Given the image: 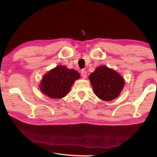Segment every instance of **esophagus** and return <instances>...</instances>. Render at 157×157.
<instances>
[{
  "label": "esophagus",
  "instance_id": "34e87169",
  "mask_svg": "<svg viewBox=\"0 0 157 157\" xmlns=\"http://www.w3.org/2000/svg\"><path fill=\"white\" fill-rule=\"evenodd\" d=\"M81 75H82V77L84 79H85V78H86V76H87V73H86V70H84V69H82V71H81Z\"/></svg>",
  "mask_w": 157,
  "mask_h": 157
}]
</instances>
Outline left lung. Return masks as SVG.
I'll return each instance as SVG.
<instances>
[{
  "label": "left lung",
  "instance_id": "8db88e82",
  "mask_svg": "<svg viewBox=\"0 0 157 157\" xmlns=\"http://www.w3.org/2000/svg\"><path fill=\"white\" fill-rule=\"evenodd\" d=\"M94 94L102 101H111L119 96L124 87L123 77L106 66L102 65L89 75Z\"/></svg>",
  "mask_w": 157,
  "mask_h": 157
}]
</instances>
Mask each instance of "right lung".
<instances>
[{"mask_svg":"<svg viewBox=\"0 0 157 157\" xmlns=\"http://www.w3.org/2000/svg\"><path fill=\"white\" fill-rule=\"evenodd\" d=\"M80 78L75 69H69L64 65H58L42 77L40 90L51 98H61L68 94L76 79Z\"/></svg>","mask_w":157,"mask_h":157,"instance_id":"1","label":"right lung"}]
</instances>
